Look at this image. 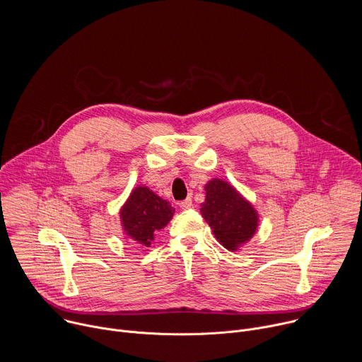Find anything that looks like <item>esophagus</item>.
I'll list each match as a JSON object with an SVG mask.
<instances>
[{"mask_svg":"<svg viewBox=\"0 0 362 362\" xmlns=\"http://www.w3.org/2000/svg\"><path fill=\"white\" fill-rule=\"evenodd\" d=\"M179 206H180L182 210H187V209H190V207L193 206V202H192V199L189 197V199H186V200H182V202L179 203Z\"/></svg>","mask_w":362,"mask_h":362,"instance_id":"obj_1","label":"esophagus"}]
</instances>
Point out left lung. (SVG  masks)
<instances>
[{"mask_svg": "<svg viewBox=\"0 0 362 362\" xmlns=\"http://www.w3.org/2000/svg\"><path fill=\"white\" fill-rule=\"evenodd\" d=\"M204 190L206 199L200 204V213L211 227L216 240L228 252L242 250L257 231L259 211L230 182L223 179H210Z\"/></svg>", "mask_w": 362, "mask_h": 362, "instance_id": "left-lung-1", "label": "left lung"}]
</instances>
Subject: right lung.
I'll list each match as a JSON object with an SVG mask.
<instances>
[{
	"label": "right lung",
	"mask_w": 362,
	"mask_h": 362,
	"mask_svg": "<svg viewBox=\"0 0 362 362\" xmlns=\"http://www.w3.org/2000/svg\"><path fill=\"white\" fill-rule=\"evenodd\" d=\"M175 209L170 203L145 185H138L119 209L120 224L128 238L141 247H151L156 231L172 220Z\"/></svg>",
	"instance_id": "obj_1"
}]
</instances>
